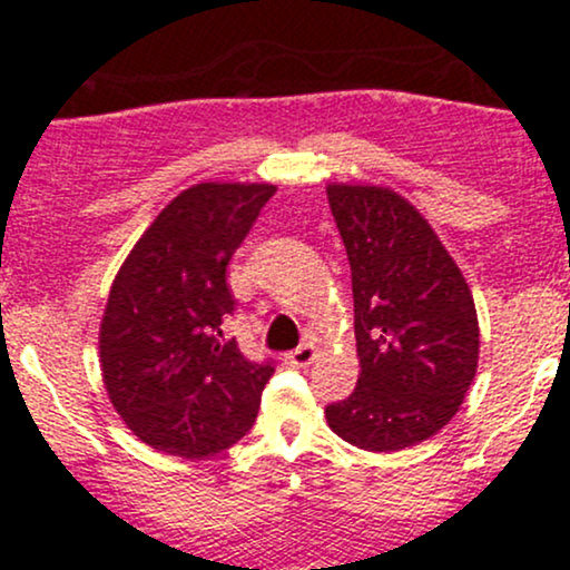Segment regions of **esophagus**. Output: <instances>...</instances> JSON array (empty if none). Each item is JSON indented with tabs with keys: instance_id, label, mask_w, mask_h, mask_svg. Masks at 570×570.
Here are the masks:
<instances>
[{
	"instance_id": "obj_1",
	"label": "esophagus",
	"mask_w": 570,
	"mask_h": 570,
	"mask_svg": "<svg viewBox=\"0 0 570 570\" xmlns=\"http://www.w3.org/2000/svg\"><path fill=\"white\" fill-rule=\"evenodd\" d=\"M313 358H316V345L313 343H303L299 348L286 353V362H289L292 367H307V364H313Z\"/></svg>"
}]
</instances>
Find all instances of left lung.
<instances>
[{"label": "left lung", "mask_w": 570, "mask_h": 570, "mask_svg": "<svg viewBox=\"0 0 570 570\" xmlns=\"http://www.w3.org/2000/svg\"><path fill=\"white\" fill-rule=\"evenodd\" d=\"M351 263L358 375L326 407L340 440L394 453L453 421L474 381L480 324L466 278L426 219L389 187L330 185Z\"/></svg>", "instance_id": "obj_1"}]
</instances>
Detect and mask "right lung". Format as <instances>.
Returning <instances> with one entry per match:
<instances>
[{"instance_id":"right-lung-1","label":"right lung","mask_w":570,"mask_h":570,"mask_svg":"<svg viewBox=\"0 0 570 570\" xmlns=\"http://www.w3.org/2000/svg\"><path fill=\"white\" fill-rule=\"evenodd\" d=\"M273 193L240 181L185 189L115 276L98 332L101 375L149 448L208 458L254 426L273 362H248L222 322L235 311L227 265Z\"/></svg>"}]
</instances>
